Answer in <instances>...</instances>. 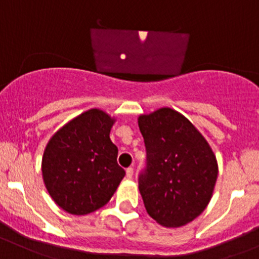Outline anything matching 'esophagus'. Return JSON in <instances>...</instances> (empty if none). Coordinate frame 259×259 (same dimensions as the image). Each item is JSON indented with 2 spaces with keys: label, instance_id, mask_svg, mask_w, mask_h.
Segmentation results:
<instances>
[{
  "label": "esophagus",
  "instance_id": "esophagus-1",
  "mask_svg": "<svg viewBox=\"0 0 259 259\" xmlns=\"http://www.w3.org/2000/svg\"><path fill=\"white\" fill-rule=\"evenodd\" d=\"M133 174H134V168H133V167H127L126 168V178L127 179H132L133 178Z\"/></svg>",
  "mask_w": 259,
  "mask_h": 259
}]
</instances>
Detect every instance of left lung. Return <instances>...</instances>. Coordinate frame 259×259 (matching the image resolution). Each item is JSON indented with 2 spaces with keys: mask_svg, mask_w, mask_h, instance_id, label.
<instances>
[{
  "mask_svg": "<svg viewBox=\"0 0 259 259\" xmlns=\"http://www.w3.org/2000/svg\"><path fill=\"white\" fill-rule=\"evenodd\" d=\"M147 166L139 192L147 212L159 225L179 228L208 206L219 174L216 156L185 116L163 107L138 117Z\"/></svg>",
  "mask_w": 259,
  "mask_h": 259,
  "instance_id": "8db88e82",
  "label": "left lung"
}]
</instances>
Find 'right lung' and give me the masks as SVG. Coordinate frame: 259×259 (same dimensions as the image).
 Returning a JSON list of instances; mask_svg holds the SVG:
<instances>
[{
	"mask_svg": "<svg viewBox=\"0 0 259 259\" xmlns=\"http://www.w3.org/2000/svg\"><path fill=\"white\" fill-rule=\"evenodd\" d=\"M115 118L92 108L57 130L47 143L42 175L51 198L71 214L100 209L125 176L110 132Z\"/></svg>",
	"mask_w": 259,
	"mask_h": 259,
	"instance_id": "add662e5",
	"label": "right lung"
}]
</instances>
